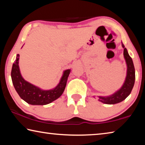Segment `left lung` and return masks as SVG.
<instances>
[{
    "mask_svg": "<svg viewBox=\"0 0 145 145\" xmlns=\"http://www.w3.org/2000/svg\"><path fill=\"white\" fill-rule=\"evenodd\" d=\"M123 47V56L126 61L127 66V77L123 85L120 89L115 92L114 94L109 97H99L100 102L106 104H115L121 102L131 94L135 82V68L133 61L129 56L126 48H125L123 44H121Z\"/></svg>",
    "mask_w": 145,
    "mask_h": 145,
    "instance_id": "obj_1",
    "label": "left lung"
}]
</instances>
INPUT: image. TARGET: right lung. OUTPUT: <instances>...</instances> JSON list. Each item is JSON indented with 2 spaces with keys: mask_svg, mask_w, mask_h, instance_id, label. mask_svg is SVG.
<instances>
[{
  "mask_svg": "<svg viewBox=\"0 0 145 145\" xmlns=\"http://www.w3.org/2000/svg\"><path fill=\"white\" fill-rule=\"evenodd\" d=\"M20 55L17 54L11 70L12 82L19 96L24 101L31 105H46L50 104L63 94L67 85L70 70H65L59 84L50 90H42L31 83L25 81L20 72L18 61Z\"/></svg>",
  "mask_w": 145,
  "mask_h": 145,
  "instance_id": "add662e5",
  "label": "right lung"
}]
</instances>
